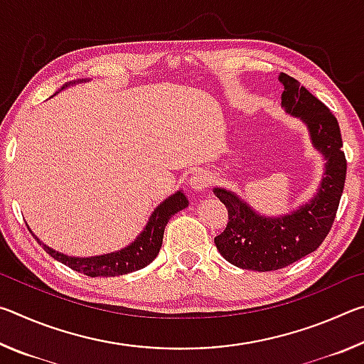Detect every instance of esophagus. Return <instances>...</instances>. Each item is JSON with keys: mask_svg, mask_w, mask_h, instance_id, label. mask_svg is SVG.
Wrapping results in <instances>:
<instances>
[{"mask_svg": "<svg viewBox=\"0 0 364 364\" xmlns=\"http://www.w3.org/2000/svg\"><path fill=\"white\" fill-rule=\"evenodd\" d=\"M208 184H210V176H208L204 170H199L193 173L189 180V186L196 193H200V191H205L208 188Z\"/></svg>", "mask_w": 364, "mask_h": 364, "instance_id": "1", "label": "esophagus"}]
</instances>
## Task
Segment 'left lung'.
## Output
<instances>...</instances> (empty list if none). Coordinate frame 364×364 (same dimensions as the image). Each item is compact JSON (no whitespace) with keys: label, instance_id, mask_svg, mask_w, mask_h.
Segmentation results:
<instances>
[{"label":"left lung","instance_id":"1","mask_svg":"<svg viewBox=\"0 0 364 364\" xmlns=\"http://www.w3.org/2000/svg\"><path fill=\"white\" fill-rule=\"evenodd\" d=\"M278 80L284 88L281 107L306 127L311 146L324 160V171L310 200L278 217L258 213L230 189L213 188L230 217L226 230L215 237V245L223 258L242 269H281L315 252L334 223L347 175L336 117L295 78L279 73Z\"/></svg>","mask_w":364,"mask_h":364}]
</instances>
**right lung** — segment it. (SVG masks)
Segmentation results:
<instances>
[{
  "mask_svg": "<svg viewBox=\"0 0 364 364\" xmlns=\"http://www.w3.org/2000/svg\"><path fill=\"white\" fill-rule=\"evenodd\" d=\"M88 82V80H73V82L65 83L59 91L69 88L72 85ZM58 91V93H59ZM189 205L188 197L184 196L183 189L176 191L175 194L168 196L167 199L160 202V204L154 208L149 220H147L146 226L143 228L134 241H132L127 247L120 250L110 252V254L95 255V257H72L65 255L63 252H58L49 247L45 242L40 241V237H36L28 228V231L32 232V236L36 239L43 249H45L49 255L56 258L58 262L64 263L65 267L72 268L73 271L83 273L91 278H97V276H104V278H112V276H122L133 273L149 264L154 258L159 255V250L162 247L164 241V231L167 226L168 220L173 217L183 208ZM28 226V225H27Z\"/></svg>",
  "mask_w": 364,
  "mask_h": 364,
  "instance_id": "right-lung-1",
  "label": "right lung"
}]
</instances>
